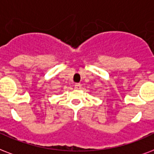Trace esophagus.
Returning a JSON list of instances; mask_svg holds the SVG:
<instances>
[{
	"label": "esophagus",
	"mask_w": 154,
	"mask_h": 154,
	"mask_svg": "<svg viewBox=\"0 0 154 154\" xmlns=\"http://www.w3.org/2000/svg\"><path fill=\"white\" fill-rule=\"evenodd\" d=\"M75 89H77V90L80 89V88H81L80 83H75Z\"/></svg>",
	"instance_id": "1"
}]
</instances>
